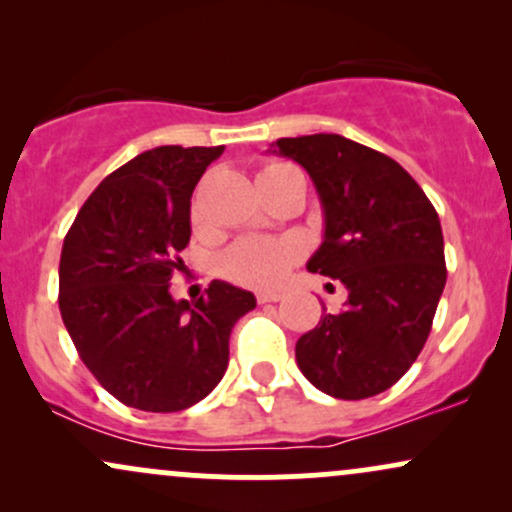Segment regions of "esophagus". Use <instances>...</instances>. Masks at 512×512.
I'll use <instances>...</instances> for the list:
<instances>
[{"label":"esophagus","instance_id":"1","mask_svg":"<svg viewBox=\"0 0 512 512\" xmlns=\"http://www.w3.org/2000/svg\"><path fill=\"white\" fill-rule=\"evenodd\" d=\"M276 301H281V293H272V291L257 293V303H276Z\"/></svg>","mask_w":512,"mask_h":512}]
</instances>
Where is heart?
Here are the masks:
<instances>
[{
  "mask_svg": "<svg viewBox=\"0 0 512 512\" xmlns=\"http://www.w3.org/2000/svg\"><path fill=\"white\" fill-rule=\"evenodd\" d=\"M284 175H301L289 163H267L260 170V178H284ZM192 221H202L199 202L192 207ZM298 260V248L291 240L281 238H243L233 243L221 255L219 267L223 276L250 289H272L281 284L289 274L291 264Z\"/></svg>",
  "mask_w": 512,
  "mask_h": 512,
  "instance_id": "b5f03b06",
  "label": "heart"
}]
</instances>
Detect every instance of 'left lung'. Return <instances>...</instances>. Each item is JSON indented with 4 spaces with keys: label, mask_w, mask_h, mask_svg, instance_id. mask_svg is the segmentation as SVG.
Segmentation results:
<instances>
[{
    "label": "left lung",
    "mask_w": 512,
    "mask_h": 512,
    "mask_svg": "<svg viewBox=\"0 0 512 512\" xmlns=\"http://www.w3.org/2000/svg\"><path fill=\"white\" fill-rule=\"evenodd\" d=\"M272 154L308 170L325 216L310 272L349 291L342 313L320 317L296 344L317 390L366 399L392 387L424 349L445 289L440 219L390 156L339 134L276 139Z\"/></svg>",
    "instance_id": "1"
}]
</instances>
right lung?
I'll return each instance as SVG.
<instances>
[{
    "label": "right lung",
    "mask_w": 512,
    "mask_h": 512,
    "mask_svg": "<svg viewBox=\"0 0 512 512\" xmlns=\"http://www.w3.org/2000/svg\"><path fill=\"white\" fill-rule=\"evenodd\" d=\"M223 146H156L110 173L69 228L60 313L81 361L122 404L182 411L219 385L233 325L255 296L211 281L175 301L170 279L190 243V199Z\"/></svg>",
    "instance_id": "add662e5"
}]
</instances>
